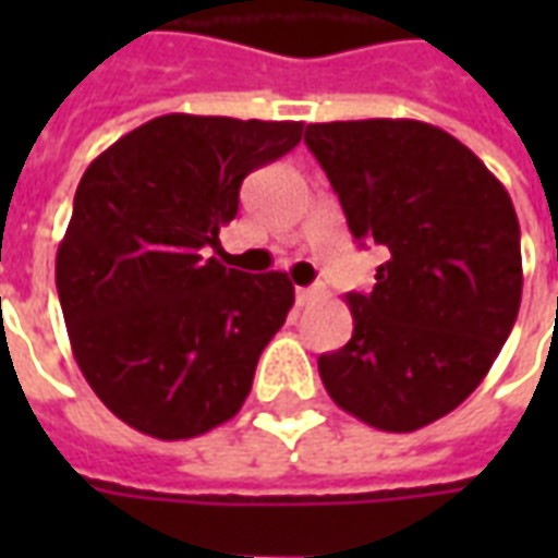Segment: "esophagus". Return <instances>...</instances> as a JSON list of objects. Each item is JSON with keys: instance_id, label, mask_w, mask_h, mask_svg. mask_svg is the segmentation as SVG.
Wrapping results in <instances>:
<instances>
[{"instance_id": "1", "label": "esophagus", "mask_w": 558, "mask_h": 558, "mask_svg": "<svg viewBox=\"0 0 558 558\" xmlns=\"http://www.w3.org/2000/svg\"><path fill=\"white\" fill-rule=\"evenodd\" d=\"M319 299V290L314 287H295V304L299 307H307V304H314Z\"/></svg>"}]
</instances>
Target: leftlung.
Segmentation results:
<instances>
[{
    "mask_svg": "<svg viewBox=\"0 0 558 558\" xmlns=\"http://www.w3.org/2000/svg\"><path fill=\"white\" fill-rule=\"evenodd\" d=\"M304 143L355 242L391 254L374 290L347 295L352 338L319 355L323 386L376 430H418L481 386L514 328V203L475 151L427 122H323L307 125Z\"/></svg>",
    "mask_w": 558,
    "mask_h": 558,
    "instance_id": "1",
    "label": "left lung"
}]
</instances>
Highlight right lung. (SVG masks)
Here are the masks:
<instances>
[{
    "label": "right lung",
    "instance_id": "add662e5",
    "mask_svg": "<svg viewBox=\"0 0 558 558\" xmlns=\"http://www.w3.org/2000/svg\"><path fill=\"white\" fill-rule=\"evenodd\" d=\"M302 122L158 116L92 160L56 254L68 338L92 391L155 439H191L242 410L295 292L206 247L239 215L244 175L302 140Z\"/></svg>",
    "mask_w": 558,
    "mask_h": 558
}]
</instances>
